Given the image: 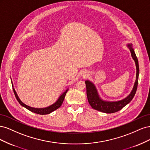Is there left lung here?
Returning <instances> with one entry per match:
<instances>
[{"label":"left lung","mask_w":150,"mask_h":150,"mask_svg":"<svg viewBox=\"0 0 150 150\" xmlns=\"http://www.w3.org/2000/svg\"><path fill=\"white\" fill-rule=\"evenodd\" d=\"M128 47L129 48L131 56L134 59L136 66H137V79H136L132 91L129 94V96L121 101L115 102L104 101L99 98L95 86L91 81H86L85 83L86 86V94H87L88 102L94 110L106 113L116 112L121 110L122 108H123L134 98L138 87L139 69L138 59L133 49L132 48V44H128Z\"/></svg>","instance_id":"left-lung-1"}]
</instances>
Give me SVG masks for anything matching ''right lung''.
Wrapping results in <instances>:
<instances>
[{
	"mask_svg": "<svg viewBox=\"0 0 150 150\" xmlns=\"http://www.w3.org/2000/svg\"><path fill=\"white\" fill-rule=\"evenodd\" d=\"M67 90L68 89H67L64 93H63L62 94H61V96L59 97V98L58 99V100L55 103L52 104L51 106H50L47 107V108H32V107H30V106H29L28 105H26V104H25L24 103H22L20 100V99L19 98V97H18L15 89H13V93H14L15 96H16V98L17 99V100L18 101V102L20 103V104H21V106H24V108H27V109H28V110H29V111H30L32 112L36 113V114L42 115L49 114V113L52 112V111H55L56 110H57V109H58L62 105V104L63 103V101H64L65 96H66V93L67 91Z\"/></svg>",
	"mask_w": 150,
	"mask_h": 150,
	"instance_id": "right-lung-1",
	"label": "right lung"
}]
</instances>
